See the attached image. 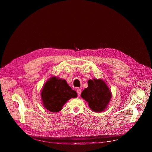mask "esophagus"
Wrapping results in <instances>:
<instances>
[{
  "label": "esophagus",
  "mask_w": 152,
  "mask_h": 152,
  "mask_svg": "<svg viewBox=\"0 0 152 152\" xmlns=\"http://www.w3.org/2000/svg\"><path fill=\"white\" fill-rule=\"evenodd\" d=\"M76 91H77V95H78L79 96H80V94H81V89H80V88H77V89L76 90Z\"/></svg>",
  "instance_id": "34e87169"
}]
</instances>
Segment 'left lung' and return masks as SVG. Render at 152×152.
<instances>
[{
    "instance_id": "obj_1",
    "label": "left lung",
    "mask_w": 152,
    "mask_h": 152,
    "mask_svg": "<svg viewBox=\"0 0 152 152\" xmlns=\"http://www.w3.org/2000/svg\"><path fill=\"white\" fill-rule=\"evenodd\" d=\"M81 97L88 103L93 111L100 113L107 107L112 94L104 80L94 79L88 81V87L82 92Z\"/></svg>"
}]
</instances>
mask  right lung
<instances>
[{"label":"right lung","instance_id":"add662e5","mask_svg":"<svg viewBox=\"0 0 152 152\" xmlns=\"http://www.w3.org/2000/svg\"><path fill=\"white\" fill-rule=\"evenodd\" d=\"M43 106L52 113H58L69 99L77 97L66 80L55 76L50 77L45 84L41 93Z\"/></svg>","mask_w":152,"mask_h":152}]
</instances>
